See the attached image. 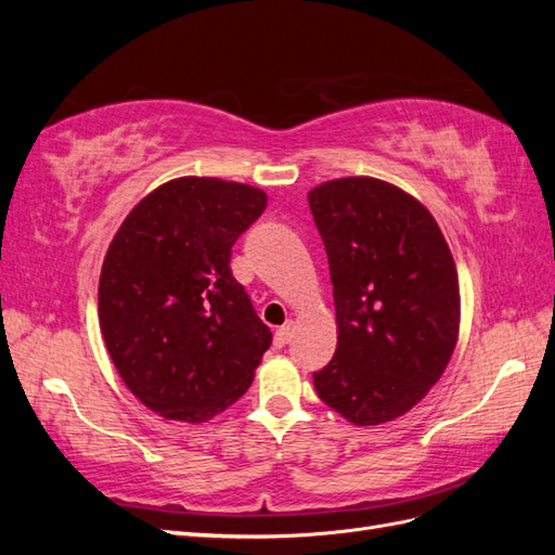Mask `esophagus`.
<instances>
[{
  "instance_id": "obj_1",
  "label": "esophagus",
  "mask_w": 555,
  "mask_h": 555,
  "mask_svg": "<svg viewBox=\"0 0 555 555\" xmlns=\"http://www.w3.org/2000/svg\"><path fill=\"white\" fill-rule=\"evenodd\" d=\"M289 338H292V326L287 324V326H280L278 331H275V347H284L289 343Z\"/></svg>"
}]
</instances>
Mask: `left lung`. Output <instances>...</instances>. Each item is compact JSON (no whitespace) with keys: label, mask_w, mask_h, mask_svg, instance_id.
<instances>
[{"label":"left lung","mask_w":555,"mask_h":555,"mask_svg":"<svg viewBox=\"0 0 555 555\" xmlns=\"http://www.w3.org/2000/svg\"><path fill=\"white\" fill-rule=\"evenodd\" d=\"M333 282L338 347L314 389L354 426L410 412L438 382L461 326L456 261L422 201L349 176L308 192Z\"/></svg>","instance_id":"obj_1"}]
</instances>
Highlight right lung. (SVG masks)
Segmentation results:
<instances>
[{
  "label": "right lung",
  "instance_id": "obj_1",
  "mask_svg": "<svg viewBox=\"0 0 555 555\" xmlns=\"http://www.w3.org/2000/svg\"><path fill=\"white\" fill-rule=\"evenodd\" d=\"M268 204L245 182L182 176L143 196L99 275V326L147 410L204 424L255 379L268 328L231 275V247Z\"/></svg>",
  "mask_w": 555,
  "mask_h": 555
}]
</instances>
